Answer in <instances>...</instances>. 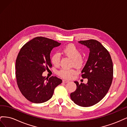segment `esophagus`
Masks as SVG:
<instances>
[{
  "instance_id": "obj_1",
  "label": "esophagus",
  "mask_w": 127,
  "mask_h": 127,
  "mask_svg": "<svg viewBox=\"0 0 127 127\" xmlns=\"http://www.w3.org/2000/svg\"><path fill=\"white\" fill-rule=\"evenodd\" d=\"M63 82L64 83H67L69 82V80H66V79H63Z\"/></svg>"
}]
</instances>
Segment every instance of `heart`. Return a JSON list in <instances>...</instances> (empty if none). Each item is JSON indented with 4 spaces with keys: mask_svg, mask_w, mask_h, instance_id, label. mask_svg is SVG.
<instances>
[{
    "mask_svg": "<svg viewBox=\"0 0 127 127\" xmlns=\"http://www.w3.org/2000/svg\"><path fill=\"white\" fill-rule=\"evenodd\" d=\"M63 52L68 57H70L73 60V64L77 67H81L83 64L84 60L82 58V53L79 49L74 44H69L63 49ZM51 61L55 66H58L60 61V55L59 53L56 52L53 54L51 57ZM77 71L71 69H68L66 68H62L58 71V75L64 78L70 79L76 74Z\"/></svg>",
    "mask_w": 127,
    "mask_h": 127,
    "instance_id": "obj_1",
    "label": "heart"
}]
</instances>
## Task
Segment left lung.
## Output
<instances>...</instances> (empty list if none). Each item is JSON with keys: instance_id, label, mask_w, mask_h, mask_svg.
Here are the masks:
<instances>
[{"instance_id": "obj_1", "label": "left lung", "mask_w": 127, "mask_h": 127, "mask_svg": "<svg viewBox=\"0 0 127 127\" xmlns=\"http://www.w3.org/2000/svg\"><path fill=\"white\" fill-rule=\"evenodd\" d=\"M78 42L90 49L82 71V78H87L88 82L86 84L74 82L77 88L70 98L77 105L88 107L99 102L108 92L113 79V63L109 51L99 42L91 39Z\"/></svg>"}]
</instances>
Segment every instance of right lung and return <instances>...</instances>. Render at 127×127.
<instances>
[{
	"instance_id": "add662e5",
	"label": "right lung",
	"mask_w": 127,
	"mask_h": 127,
	"mask_svg": "<svg viewBox=\"0 0 127 127\" xmlns=\"http://www.w3.org/2000/svg\"><path fill=\"white\" fill-rule=\"evenodd\" d=\"M61 44L44 37H36L28 42L20 50L16 60V77L18 87L29 101L41 103L50 99L55 88L62 80L52 76L49 78L42 73L51 67V51Z\"/></svg>"
}]
</instances>
